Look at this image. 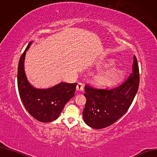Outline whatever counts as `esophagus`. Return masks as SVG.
Segmentation results:
<instances>
[{"mask_svg":"<svg viewBox=\"0 0 157 157\" xmlns=\"http://www.w3.org/2000/svg\"><path fill=\"white\" fill-rule=\"evenodd\" d=\"M84 90V85L82 83H78L77 85V90L78 91H82Z\"/></svg>","mask_w":157,"mask_h":157,"instance_id":"obj_1","label":"esophagus"}]
</instances>
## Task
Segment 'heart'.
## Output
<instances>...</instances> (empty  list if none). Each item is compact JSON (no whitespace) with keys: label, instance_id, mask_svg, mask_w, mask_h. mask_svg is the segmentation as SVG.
I'll list each match as a JSON object with an SVG mask.
<instances>
[{"label":"heart","instance_id":"1","mask_svg":"<svg viewBox=\"0 0 157 157\" xmlns=\"http://www.w3.org/2000/svg\"><path fill=\"white\" fill-rule=\"evenodd\" d=\"M115 66V63L111 59H107L100 63L99 67L102 69H108ZM123 78V72L119 69H112L100 73L94 77V83L101 87H110L120 83Z\"/></svg>","mask_w":157,"mask_h":157}]
</instances>
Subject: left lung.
Listing matches in <instances>:
<instances>
[{
    "mask_svg": "<svg viewBox=\"0 0 157 157\" xmlns=\"http://www.w3.org/2000/svg\"><path fill=\"white\" fill-rule=\"evenodd\" d=\"M133 60L128 78L119 87L106 90L85 86L86 102L82 116L86 125L95 129L105 128L127 112L137 93L140 82L139 67L135 56Z\"/></svg>",
    "mask_w": 157,
    "mask_h": 157,
    "instance_id": "left-lung-1",
    "label": "left lung"
}]
</instances>
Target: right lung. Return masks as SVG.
<instances>
[{"instance_id":"add662e5","label":"right lung","mask_w":157,"mask_h":157,"mask_svg":"<svg viewBox=\"0 0 157 157\" xmlns=\"http://www.w3.org/2000/svg\"><path fill=\"white\" fill-rule=\"evenodd\" d=\"M33 42L29 43L19 62V93L25 109L32 117L43 123L51 122L56 120L66 104L75 96L77 84L61 82L48 88H37L32 86L25 73V59Z\"/></svg>"}]
</instances>
